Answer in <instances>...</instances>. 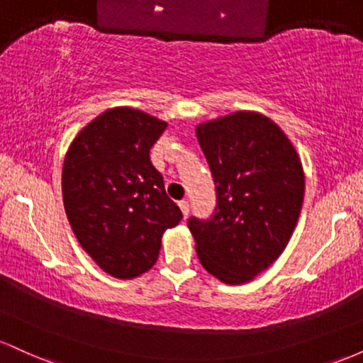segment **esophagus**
Here are the masks:
<instances>
[{
	"label": "esophagus",
	"mask_w": 363,
	"mask_h": 363,
	"mask_svg": "<svg viewBox=\"0 0 363 363\" xmlns=\"http://www.w3.org/2000/svg\"><path fill=\"white\" fill-rule=\"evenodd\" d=\"M179 208H181V211H182V215H184V218H187V215H189V201L182 199V201H179Z\"/></svg>",
	"instance_id": "1"
}]
</instances>
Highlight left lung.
I'll return each mask as SVG.
<instances>
[{"instance_id":"obj_1","label":"left lung","mask_w":363,"mask_h":363,"mask_svg":"<svg viewBox=\"0 0 363 363\" xmlns=\"http://www.w3.org/2000/svg\"><path fill=\"white\" fill-rule=\"evenodd\" d=\"M216 186L210 220L189 218L199 262L244 285L285 251L301 216L306 176L289 136L261 112L237 111L196 126Z\"/></svg>"}]
</instances>
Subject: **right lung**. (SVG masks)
I'll list each match as a JSON object with an SVG mask.
<instances>
[{
  "instance_id": "add662e5",
  "label": "right lung",
  "mask_w": 363,
  "mask_h": 363,
  "mask_svg": "<svg viewBox=\"0 0 363 363\" xmlns=\"http://www.w3.org/2000/svg\"><path fill=\"white\" fill-rule=\"evenodd\" d=\"M167 123L133 107H112L74 136L62 164V203L78 242L119 280L147 273L162 237L181 222L150 148Z\"/></svg>"
}]
</instances>
